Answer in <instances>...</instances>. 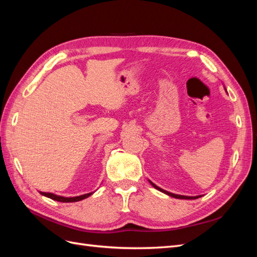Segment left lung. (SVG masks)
<instances>
[{
    "instance_id": "8db88e82",
    "label": "left lung",
    "mask_w": 257,
    "mask_h": 257,
    "mask_svg": "<svg viewBox=\"0 0 257 257\" xmlns=\"http://www.w3.org/2000/svg\"><path fill=\"white\" fill-rule=\"evenodd\" d=\"M149 182H150V184L153 186V188H155V189L159 190V191H161V192H163V193L167 194L168 196H172V197H175V198H179V199H196V198H199V197H201V195H198V196H184V195H177V194L170 193V192H167V191H165V190H163V189L159 188L158 185H155V184H154L153 182H151L150 180H149Z\"/></svg>"
}]
</instances>
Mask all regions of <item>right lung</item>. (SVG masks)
Returning a JSON list of instances; mask_svg holds the SVG:
<instances>
[{"instance_id":"obj_1","label":"right lung","mask_w":257,"mask_h":257,"mask_svg":"<svg viewBox=\"0 0 257 257\" xmlns=\"http://www.w3.org/2000/svg\"><path fill=\"white\" fill-rule=\"evenodd\" d=\"M42 195L48 197V198H51L53 200H57V201H61V203H75V201H79V200H82L84 198H87L89 196H91L93 193H88V194H83V195H80V196H75V197H64V196H59V195H56V194H52V193H46V192H40Z\"/></svg>"}]
</instances>
